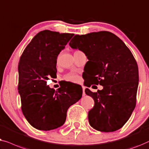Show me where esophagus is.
<instances>
[{"label": "esophagus", "mask_w": 149, "mask_h": 149, "mask_svg": "<svg viewBox=\"0 0 149 149\" xmlns=\"http://www.w3.org/2000/svg\"><path fill=\"white\" fill-rule=\"evenodd\" d=\"M82 95H83V96H85V95H86L85 90H84V88H83V89H82Z\"/></svg>", "instance_id": "esophagus-1"}]
</instances>
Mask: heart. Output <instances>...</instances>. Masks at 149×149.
Wrapping results in <instances>:
<instances>
[{
    "mask_svg": "<svg viewBox=\"0 0 149 149\" xmlns=\"http://www.w3.org/2000/svg\"><path fill=\"white\" fill-rule=\"evenodd\" d=\"M64 80L67 81H70V82H77L79 80V76L75 74H68L65 75L63 77Z\"/></svg>",
    "mask_w": 149,
    "mask_h": 149,
    "instance_id": "1",
    "label": "heart"
}]
</instances>
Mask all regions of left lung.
<instances>
[{"instance_id": "obj_1", "label": "left lung", "mask_w": 149, "mask_h": 149, "mask_svg": "<svg viewBox=\"0 0 149 149\" xmlns=\"http://www.w3.org/2000/svg\"><path fill=\"white\" fill-rule=\"evenodd\" d=\"M69 45L83 51L89 60L91 82L87 86H103L97 93L85 89L86 94L95 101L88 112L90 125L104 132L120 129L136 104L138 68L130 50L119 38L107 31L75 35Z\"/></svg>"}]
</instances>
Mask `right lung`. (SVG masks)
Instances as JSON below:
<instances>
[{
	"instance_id": "add662e5",
	"label": "right lung",
	"mask_w": 149,
	"mask_h": 149,
	"mask_svg": "<svg viewBox=\"0 0 149 149\" xmlns=\"http://www.w3.org/2000/svg\"><path fill=\"white\" fill-rule=\"evenodd\" d=\"M74 33L43 30L28 44L18 64V92L22 111L30 124L51 130L65 121L69 107L80 99L81 88L63 86L56 91L46 85L56 75V58Z\"/></svg>"
}]
</instances>
